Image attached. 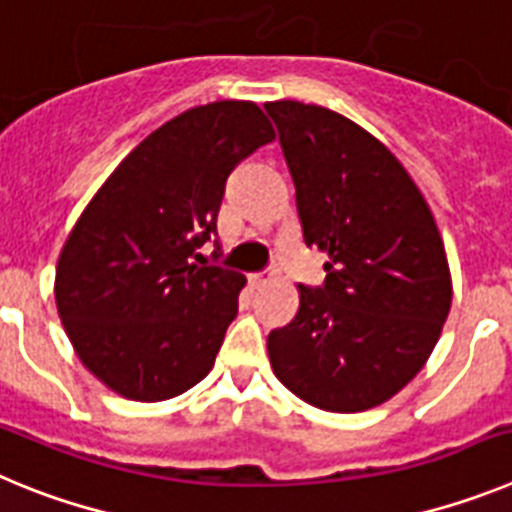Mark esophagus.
<instances>
[{
	"label": "esophagus",
	"instance_id": "obj_1",
	"mask_svg": "<svg viewBox=\"0 0 512 512\" xmlns=\"http://www.w3.org/2000/svg\"><path fill=\"white\" fill-rule=\"evenodd\" d=\"M248 282H251V287H256V289L266 287V284L274 282V271H259V274H251V277H248Z\"/></svg>",
	"mask_w": 512,
	"mask_h": 512
}]
</instances>
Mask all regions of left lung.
<instances>
[{
  "label": "left lung",
  "instance_id": "8db88e82",
  "mask_svg": "<svg viewBox=\"0 0 512 512\" xmlns=\"http://www.w3.org/2000/svg\"><path fill=\"white\" fill-rule=\"evenodd\" d=\"M295 179L302 238L328 256L292 323L271 330V369L328 413L377 408L423 369L451 310L433 212L384 143L320 104L266 102Z\"/></svg>",
  "mask_w": 512,
  "mask_h": 512
}]
</instances>
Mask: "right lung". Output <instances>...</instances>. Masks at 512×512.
Segmentation results:
<instances>
[{"mask_svg":"<svg viewBox=\"0 0 512 512\" xmlns=\"http://www.w3.org/2000/svg\"><path fill=\"white\" fill-rule=\"evenodd\" d=\"M277 138L259 104L182 112L122 158L56 266V307L76 356L112 392L171 400L207 377L246 277L200 266L230 171Z\"/></svg>","mask_w":512,"mask_h":512,"instance_id":"obj_1","label":"right lung"}]
</instances>
